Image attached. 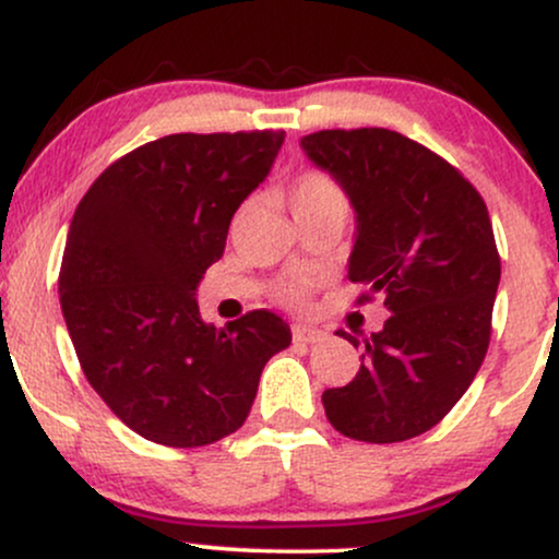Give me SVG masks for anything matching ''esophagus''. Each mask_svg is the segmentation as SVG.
<instances>
[{"mask_svg":"<svg viewBox=\"0 0 559 559\" xmlns=\"http://www.w3.org/2000/svg\"><path fill=\"white\" fill-rule=\"evenodd\" d=\"M292 336H294V342H299V344H318V342H325V336H329V333L320 331V329H312V325L297 323L292 329Z\"/></svg>","mask_w":559,"mask_h":559,"instance_id":"obj_1","label":"esophagus"}]
</instances>
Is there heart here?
Here are the masks:
<instances>
[{
	"mask_svg": "<svg viewBox=\"0 0 559 559\" xmlns=\"http://www.w3.org/2000/svg\"><path fill=\"white\" fill-rule=\"evenodd\" d=\"M286 194L297 221L318 213H331V210H338V213H346V210H349V197H346L344 186L338 183L329 170L320 168L301 170L299 176H294ZM310 286L312 278H307V275L286 278L275 286V297L286 301V305H297V301L305 299V294L310 292Z\"/></svg>",
	"mask_w": 559,
	"mask_h": 559,
	"instance_id": "b5f03b06",
	"label": "heart"
}]
</instances>
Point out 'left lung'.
Segmentation results:
<instances>
[{
  "label": "left lung",
  "instance_id": "obj_1",
  "mask_svg": "<svg viewBox=\"0 0 559 559\" xmlns=\"http://www.w3.org/2000/svg\"><path fill=\"white\" fill-rule=\"evenodd\" d=\"M357 213L349 281L383 294L391 316L365 338L360 373L323 391L336 431L394 444L439 423L476 378L491 338L499 262L489 210L444 157L389 128L301 139ZM346 342L360 338L342 331Z\"/></svg>",
  "mask_w": 559,
  "mask_h": 559
}]
</instances>
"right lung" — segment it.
Here are the masks:
<instances>
[{
    "label": "right lung",
    "mask_w": 559,
    "mask_h": 559,
    "mask_svg": "<svg viewBox=\"0 0 559 559\" xmlns=\"http://www.w3.org/2000/svg\"><path fill=\"white\" fill-rule=\"evenodd\" d=\"M284 136L170 133L115 159L75 207L60 267L68 333L92 389L155 444L204 447L239 431L262 368L292 344L271 310L215 331L194 299Z\"/></svg>",
    "instance_id": "right-lung-1"
}]
</instances>
